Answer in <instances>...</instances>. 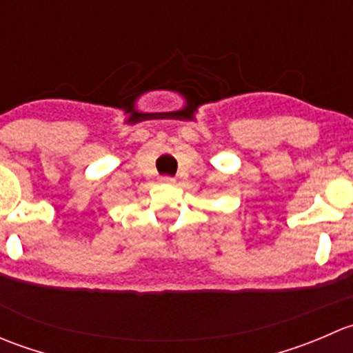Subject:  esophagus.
Segmentation results:
<instances>
[{
  "label": "esophagus",
  "mask_w": 353,
  "mask_h": 353,
  "mask_svg": "<svg viewBox=\"0 0 353 353\" xmlns=\"http://www.w3.org/2000/svg\"><path fill=\"white\" fill-rule=\"evenodd\" d=\"M174 177H170V176H162L160 177V183H163V184H174Z\"/></svg>",
  "instance_id": "1"
}]
</instances>
